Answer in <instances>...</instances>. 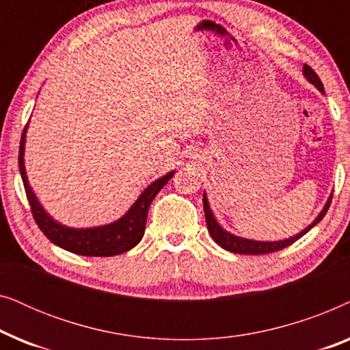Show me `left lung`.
I'll return each mask as SVG.
<instances>
[{
    "instance_id": "left-lung-1",
    "label": "left lung",
    "mask_w": 350,
    "mask_h": 350,
    "mask_svg": "<svg viewBox=\"0 0 350 350\" xmlns=\"http://www.w3.org/2000/svg\"><path fill=\"white\" fill-rule=\"evenodd\" d=\"M303 73L306 76V79L309 81L310 84H314L315 88H317L320 92H325L323 90V84L320 78L317 76V73L310 68L309 65H304L303 66ZM332 198L333 194L329 196V199L327 200V204H325V207L322 212L319 213V217L314 219L312 223L309 224L308 228L303 229L299 234H296V236L290 237V239H285V241H279V242H261V241H248V239H243V237H237L234 236V234L224 231V229L219 226L217 219H215L212 210H210V205H208V200H207V196L204 193V212H205V221H207V228H208V232L210 236L215 242L218 243L219 247H223L224 250L228 252H232V253H241V255H266V253H272V252H279L282 248L291 245V243H295L298 239H301L304 236L306 232H309L310 229H312L315 224H317L320 219L325 217V213L328 212L329 208V204H332Z\"/></svg>"
}]
</instances>
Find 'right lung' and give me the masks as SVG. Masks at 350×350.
<instances>
[{
    "instance_id": "obj_1",
    "label": "right lung",
    "mask_w": 350,
    "mask_h": 350,
    "mask_svg": "<svg viewBox=\"0 0 350 350\" xmlns=\"http://www.w3.org/2000/svg\"><path fill=\"white\" fill-rule=\"evenodd\" d=\"M25 133L27 127L23 129L21 150H18V170L25 186L27 199L30 202L33 218L38 224V228L44 232V236L52 243L64 248L66 252L76 253L83 256H114L119 253L129 252L142 241L145 234L148 208L156 198V194L164 188V185L174 176L175 172L161 176L159 180L152 181L148 188L140 194V198L135 200V204L127 210L124 215L111 224L97 228H66L64 224L57 223L54 218L49 217V213L42 208L40 200L36 199L35 193L31 191V186L28 183L25 162H23V150H25Z\"/></svg>"
}]
</instances>
